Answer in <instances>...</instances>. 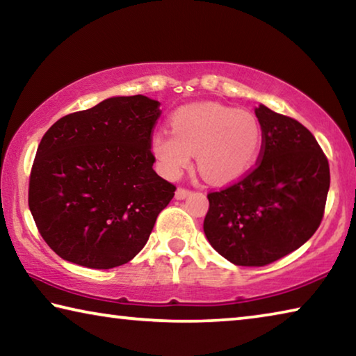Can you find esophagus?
<instances>
[{"label": "esophagus", "instance_id": "esophagus-1", "mask_svg": "<svg viewBox=\"0 0 356 356\" xmlns=\"http://www.w3.org/2000/svg\"><path fill=\"white\" fill-rule=\"evenodd\" d=\"M191 195L190 190L186 188H177L176 190V200H185V197H188Z\"/></svg>", "mask_w": 356, "mask_h": 356}]
</instances>
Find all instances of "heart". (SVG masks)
Returning <instances> with one entry per match:
<instances>
[{
	"label": "heart",
	"mask_w": 356,
	"mask_h": 356,
	"mask_svg": "<svg viewBox=\"0 0 356 356\" xmlns=\"http://www.w3.org/2000/svg\"><path fill=\"white\" fill-rule=\"evenodd\" d=\"M171 130L150 135L149 147L161 174L179 179L193 154L200 171L213 184H229L251 170L261 150L262 129L251 111L202 102L171 114Z\"/></svg>",
	"instance_id": "obj_1"
}]
</instances>
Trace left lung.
<instances>
[{
  "label": "left lung",
  "mask_w": 356,
  "mask_h": 356,
  "mask_svg": "<svg viewBox=\"0 0 356 356\" xmlns=\"http://www.w3.org/2000/svg\"><path fill=\"white\" fill-rule=\"evenodd\" d=\"M262 152L240 182L209 193L204 234L229 262L262 267L308 242L321 225L330 166L298 120L259 105Z\"/></svg>",
  "instance_id": "obj_1"
}]
</instances>
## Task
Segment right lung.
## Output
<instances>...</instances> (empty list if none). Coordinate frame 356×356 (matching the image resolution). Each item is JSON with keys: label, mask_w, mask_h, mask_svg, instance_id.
<instances>
[{"label": "right lung", "mask_w": 356, "mask_h": 356, "mask_svg": "<svg viewBox=\"0 0 356 356\" xmlns=\"http://www.w3.org/2000/svg\"><path fill=\"white\" fill-rule=\"evenodd\" d=\"M160 102L118 95L47 130L29 179V210L59 257L106 270L147 243L176 186L154 171L150 131Z\"/></svg>", "instance_id": "1"}]
</instances>
